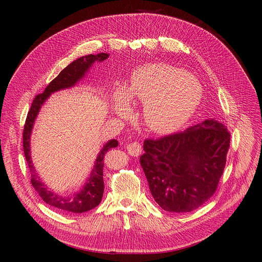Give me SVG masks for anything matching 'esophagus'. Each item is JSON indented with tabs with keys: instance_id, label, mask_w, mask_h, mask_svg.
<instances>
[{
	"instance_id": "34e87169",
	"label": "esophagus",
	"mask_w": 262,
	"mask_h": 262,
	"mask_svg": "<svg viewBox=\"0 0 262 262\" xmlns=\"http://www.w3.org/2000/svg\"><path fill=\"white\" fill-rule=\"evenodd\" d=\"M142 150V145L139 142H130L127 144V152L132 155V156H139L141 154Z\"/></svg>"
}]
</instances>
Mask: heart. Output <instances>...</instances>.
Wrapping results in <instances>:
<instances>
[{"label": "heart", "instance_id": "b5f03b06", "mask_svg": "<svg viewBox=\"0 0 262 262\" xmlns=\"http://www.w3.org/2000/svg\"><path fill=\"white\" fill-rule=\"evenodd\" d=\"M202 95L199 81L190 74L168 64L141 67L132 74L129 85L115 92V104L120 114L128 110L127 98L144 101V117L158 133H171L189 120Z\"/></svg>", "mask_w": 262, "mask_h": 262}]
</instances>
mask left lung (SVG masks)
I'll use <instances>...</instances> for the list:
<instances>
[{"label":"left lung","instance_id":"1","mask_svg":"<svg viewBox=\"0 0 262 262\" xmlns=\"http://www.w3.org/2000/svg\"><path fill=\"white\" fill-rule=\"evenodd\" d=\"M230 143V133L216 120L185 132L146 139L140 163L155 202L169 212H190L217 188Z\"/></svg>","mask_w":262,"mask_h":262}]
</instances>
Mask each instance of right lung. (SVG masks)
Listing matches in <instances>:
<instances>
[{
    "label": "right lung",
    "instance_id": "obj_1",
    "mask_svg": "<svg viewBox=\"0 0 262 262\" xmlns=\"http://www.w3.org/2000/svg\"><path fill=\"white\" fill-rule=\"evenodd\" d=\"M109 54L100 53L96 55H86L80 58H77L73 62H71L68 67L55 77L45 89L43 93H40L35 96L32 103L31 109L27 114L25 125L23 129V150L27 161V166L31 171V183L35 190L38 192L40 198L42 199L47 204L53 206L55 208H58L64 212L72 213H81L89 211L95 208L101 203L103 192H104V181H103V168H104V158L106 153L110 148L118 146V141L113 139L108 141L95 160V166L93 167L90 177L87 180L86 185L84 186L78 193H75L70 196H61L57 193L50 191L46 185L40 182L38 176L36 175L35 168L31 159V135L34 126L35 120L39 114V110L46 102V100L53 93L61 89L73 87L76 82L84 77L85 73L89 70V68L95 61H103Z\"/></svg>",
    "mask_w": 262,
    "mask_h": 262
}]
</instances>
